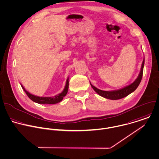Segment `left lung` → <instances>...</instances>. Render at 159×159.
<instances>
[{"label": "left lung", "instance_id": "8db88e82", "mask_svg": "<svg viewBox=\"0 0 159 159\" xmlns=\"http://www.w3.org/2000/svg\"><path fill=\"white\" fill-rule=\"evenodd\" d=\"M144 59L142 63V66L140 69V71L139 73V75L137 79L130 84L118 90H114V91H102L101 89H98L93 85H92L91 83V86L93 88V89L101 96L105 98L106 99H109L112 100H116L122 99L127 96H128L129 94L134 92L137 88L139 86L143 75V66H144Z\"/></svg>", "mask_w": 159, "mask_h": 159}]
</instances>
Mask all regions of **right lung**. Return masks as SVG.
<instances>
[{
  "label": "right lung",
  "mask_w": 159,
  "mask_h": 159,
  "mask_svg": "<svg viewBox=\"0 0 159 159\" xmlns=\"http://www.w3.org/2000/svg\"><path fill=\"white\" fill-rule=\"evenodd\" d=\"M69 78L67 79L66 82V85L65 87L63 89V91L60 93L59 94H57L55 96L53 97H39V96H36L35 95H33L29 93L27 91L25 90L24 87L21 84L22 88L28 96V97L34 102L39 103V104H57L58 102H60L63 99V97H65L68 90V86H69Z\"/></svg>",
  "instance_id": "add662e5"
}]
</instances>
